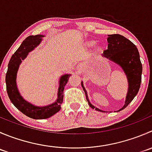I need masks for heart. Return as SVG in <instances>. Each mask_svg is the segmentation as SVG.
Returning <instances> with one entry per match:
<instances>
[{
    "instance_id": "obj_1",
    "label": "heart",
    "mask_w": 152,
    "mask_h": 152,
    "mask_svg": "<svg viewBox=\"0 0 152 152\" xmlns=\"http://www.w3.org/2000/svg\"><path fill=\"white\" fill-rule=\"evenodd\" d=\"M88 46H93V45H94V42H88Z\"/></svg>"
}]
</instances>
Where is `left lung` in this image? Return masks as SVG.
Masks as SVG:
<instances>
[{"instance_id": "left-lung-1", "label": "left lung", "mask_w": 152, "mask_h": 152, "mask_svg": "<svg viewBox=\"0 0 152 152\" xmlns=\"http://www.w3.org/2000/svg\"><path fill=\"white\" fill-rule=\"evenodd\" d=\"M107 41L108 43L107 48L103 52L102 56L117 64L123 69L127 78L129 85L124 105L120 110H117L120 111L129 105L139 91L142 79V64L137 48L126 37L119 34L108 35ZM81 85L85 91L87 101L88 102L90 107L93 109L95 108V110L98 111L106 112L91 104L88 99V93L84 87L83 82H82Z\"/></svg>"}]
</instances>
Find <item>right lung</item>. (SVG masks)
Returning a JSON list of instances; mask_svg holds the SVG:
<instances>
[{
    "label": "right lung",
    "mask_w": 152,
    "mask_h": 152,
    "mask_svg": "<svg viewBox=\"0 0 152 152\" xmlns=\"http://www.w3.org/2000/svg\"><path fill=\"white\" fill-rule=\"evenodd\" d=\"M45 35H29L22 42L18 49L12 56L8 64V70L6 74V85L9 98L13 104L20 112L27 117L35 120L48 119L56 114L61 109V104L64 97V86L68 82L71 74L65 73L59 79L57 99L52 104L45 106H36L23 99L17 87V73L22 61L27 57L29 52L33 50L42 42Z\"/></svg>",
    "instance_id": "obj_1"
}]
</instances>
